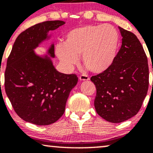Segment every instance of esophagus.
<instances>
[{
	"mask_svg": "<svg viewBox=\"0 0 153 153\" xmlns=\"http://www.w3.org/2000/svg\"><path fill=\"white\" fill-rule=\"evenodd\" d=\"M79 79H80V80H88L90 78H89L88 75L85 74H82L79 76Z\"/></svg>",
	"mask_w": 153,
	"mask_h": 153,
	"instance_id": "esophagus-1",
	"label": "esophagus"
}]
</instances>
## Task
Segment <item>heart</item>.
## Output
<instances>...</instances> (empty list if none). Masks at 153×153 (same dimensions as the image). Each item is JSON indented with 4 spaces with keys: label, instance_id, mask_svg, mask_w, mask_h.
<instances>
[{
    "label": "heart",
    "instance_id": "heart-1",
    "mask_svg": "<svg viewBox=\"0 0 153 153\" xmlns=\"http://www.w3.org/2000/svg\"><path fill=\"white\" fill-rule=\"evenodd\" d=\"M119 45L117 31L109 25H87L73 29L65 36L64 45L55 53L66 68H71L82 54L84 65L93 73H101L114 62Z\"/></svg>",
    "mask_w": 153,
    "mask_h": 153
}]
</instances>
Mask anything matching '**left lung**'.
I'll list each match as a JSON object with an SVG mask.
<instances>
[{
    "mask_svg": "<svg viewBox=\"0 0 153 153\" xmlns=\"http://www.w3.org/2000/svg\"><path fill=\"white\" fill-rule=\"evenodd\" d=\"M122 47L108 69L94 75L96 88L94 106L100 117L120 123L136 115L149 86L147 57L136 35L119 27Z\"/></svg>",
    "mask_w": 153,
    "mask_h": 153,
    "instance_id": "1",
    "label": "left lung"
}]
</instances>
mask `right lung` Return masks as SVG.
I'll use <instances>...</instances> for the list:
<instances>
[{"label":"right lung","mask_w":153,"mask_h":153,"mask_svg":"<svg viewBox=\"0 0 153 153\" xmlns=\"http://www.w3.org/2000/svg\"><path fill=\"white\" fill-rule=\"evenodd\" d=\"M64 24L47 21L28 28L16 38L7 59V96L20 118L36 125L53 124L62 117L70 92L78 82L76 75L59 73L50 57L42 58L34 52L49 31ZM49 53L54 57L53 45Z\"/></svg>","instance_id":"1"}]
</instances>
